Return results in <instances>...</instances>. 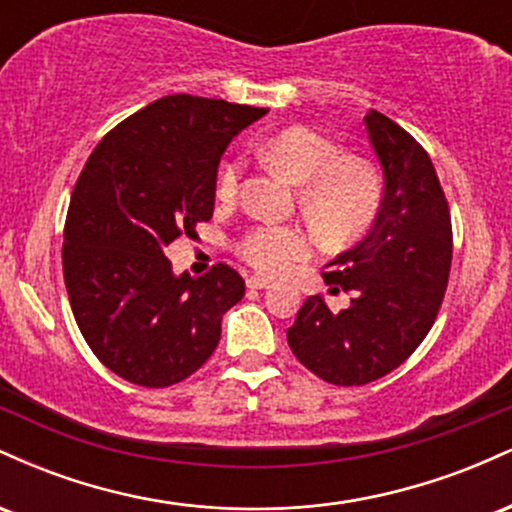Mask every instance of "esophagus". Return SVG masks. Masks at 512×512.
Returning <instances> with one entry per match:
<instances>
[{"label":"esophagus","mask_w":512,"mask_h":512,"mask_svg":"<svg viewBox=\"0 0 512 512\" xmlns=\"http://www.w3.org/2000/svg\"><path fill=\"white\" fill-rule=\"evenodd\" d=\"M269 286H272V281L269 279H264V276H250L248 279V289H269Z\"/></svg>","instance_id":"34e87169"}]
</instances>
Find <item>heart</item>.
I'll list each match as a JSON object with an SVG mask.
<instances>
[{
    "instance_id": "obj_1",
    "label": "heart",
    "mask_w": 512,
    "mask_h": 512,
    "mask_svg": "<svg viewBox=\"0 0 512 512\" xmlns=\"http://www.w3.org/2000/svg\"><path fill=\"white\" fill-rule=\"evenodd\" d=\"M264 156L303 185L301 207L327 236H354L373 221L380 185L363 161L346 158L342 146L308 127L276 132ZM240 185V161H228L219 175V197L231 199ZM310 252V240L296 226H260L243 240V255L267 274H281Z\"/></svg>"
}]
</instances>
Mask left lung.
Here are the masks:
<instances>
[{
  "label": "left lung",
  "instance_id": "8db88e82",
  "mask_svg": "<svg viewBox=\"0 0 512 512\" xmlns=\"http://www.w3.org/2000/svg\"><path fill=\"white\" fill-rule=\"evenodd\" d=\"M383 168L373 226L327 264L330 291H349L334 313L310 296L289 327L291 351L332 385H366L402 366L433 327L452 262L448 199L436 168L409 132L378 110L363 117Z\"/></svg>",
  "mask_w": 512,
  "mask_h": 512
}]
</instances>
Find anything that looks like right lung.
<instances>
[{"label":"right lung","mask_w":512,"mask_h":512,"mask_svg":"<svg viewBox=\"0 0 512 512\" xmlns=\"http://www.w3.org/2000/svg\"><path fill=\"white\" fill-rule=\"evenodd\" d=\"M267 108L163 96L120 122L88 156L64 223L62 267L76 325L115 375L168 387L202 368L221 317L245 296L228 264L192 279L166 248L214 214L226 146Z\"/></svg>","instance_id":"add662e5"}]
</instances>
